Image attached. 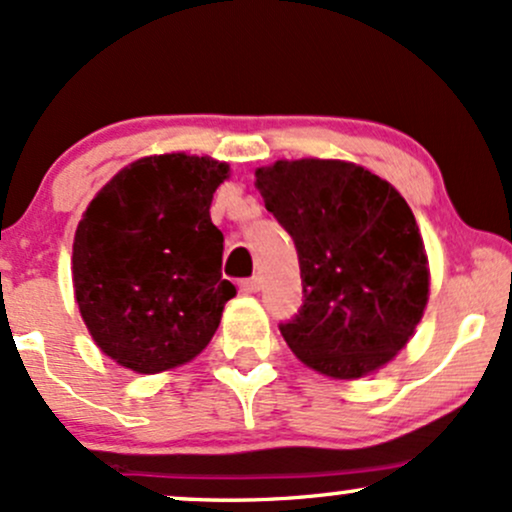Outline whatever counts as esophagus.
Wrapping results in <instances>:
<instances>
[{
    "mask_svg": "<svg viewBox=\"0 0 512 512\" xmlns=\"http://www.w3.org/2000/svg\"><path fill=\"white\" fill-rule=\"evenodd\" d=\"M260 286H262V279H260V276H250V279H243V281H240V289H243L245 293H255V291H260Z\"/></svg>",
    "mask_w": 512,
    "mask_h": 512,
    "instance_id": "34e87169",
    "label": "esophagus"
}]
</instances>
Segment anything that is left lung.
<instances>
[{
	"mask_svg": "<svg viewBox=\"0 0 512 512\" xmlns=\"http://www.w3.org/2000/svg\"><path fill=\"white\" fill-rule=\"evenodd\" d=\"M255 187L301 264L303 305L279 325L293 354L339 380L383 368L428 301V260L409 204L370 170L322 158L257 168Z\"/></svg>",
	"mask_w": 512,
	"mask_h": 512,
	"instance_id": "1",
	"label": "left lung"
}]
</instances>
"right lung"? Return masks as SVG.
<instances>
[{"mask_svg": "<svg viewBox=\"0 0 512 512\" xmlns=\"http://www.w3.org/2000/svg\"><path fill=\"white\" fill-rule=\"evenodd\" d=\"M226 178V163L207 156H146L88 204L74 236V293L91 337L120 366L161 373L214 337L236 296L209 216Z\"/></svg>", "mask_w": 512, "mask_h": 512, "instance_id": "right-lung-1", "label": "right lung"}]
</instances>
